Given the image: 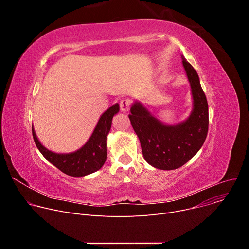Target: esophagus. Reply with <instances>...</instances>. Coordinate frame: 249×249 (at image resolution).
I'll list each match as a JSON object with an SVG mask.
<instances>
[{"label": "esophagus", "instance_id": "34e87169", "mask_svg": "<svg viewBox=\"0 0 249 249\" xmlns=\"http://www.w3.org/2000/svg\"><path fill=\"white\" fill-rule=\"evenodd\" d=\"M131 107V100L130 99H122L120 101V109L123 112H127L129 111Z\"/></svg>", "mask_w": 249, "mask_h": 249}]
</instances>
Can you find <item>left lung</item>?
Listing matches in <instances>:
<instances>
[{"label": "left lung", "instance_id": "1", "mask_svg": "<svg viewBox=\"0 0 249 249\" xmlns=\"http://www.w3.org/2000/svg\"><path fill=\"white\" fill-rule=\"evenodd\" d=\"M181 59L193 96L190 116L179 124L165 125L138 101L132 105L129 114L145 160L152 166L162 170L176 169L190 160L203 146L208 134L209 111L206 95L197 72L183 55Z\"/></svg>", "mask_w": 249, "mask_h": 249}]
</instances>
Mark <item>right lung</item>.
Returning <instances> with one entry per match:
<instances>
[{"label": "right lung", "instance_id": "add662e5", "mask_svg": "<svg viewBox=\"0 0 249 249\" xmlns=\"http://www.w3.org/2000/svg\"><path fill=\"white\" fill-rule=\"evenodd\" d=\"M119 111L116 103L99 118L93 133L87 143L78 151L70 154H56L41 145L32 126V136L37 149L43 157L67 175L81 177L90 174L102 167L106 160V138L110 131L112 118Z\"/></svg>", "mask_w": 249, "mask_h": 249}]
</instances>
